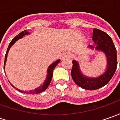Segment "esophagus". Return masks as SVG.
<instances>
[{
    "instance_id": "obj_1",
    "label": "esophagus",
    "mask_w": 120,
    "mask_h": 120,
    "mask_svg": "<svg viewBox=\"0 0 120 120\" xmlns=\"http://www.w3.org/2000/svg\"><path fill=\"white\" fill-rule=\"evenodd\" d=\"M70 57V54L69 53H65L63 54V58L69 57Z\"/></svg>"
}]
</instances>
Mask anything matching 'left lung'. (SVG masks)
<instances>
[{
    "mask_svg": "<svg viewBox=\"0 0 120 120\" xmlns=\"http://www.w3.org/2000/svg\"><path fill=\"white\" fill-rule=\"evenodd\" d=\"M93 41L96 46V49L102 51L107 57V70L101 76L97 78H90L83 75L81 73L79 64L73 60L71 71L73 80L79 87L87 90H98L104 87L113 76L118 66L117 51L112 38L106 33L98 29L93 30ZM91 48H94L90 45Z\"/></svg>",
    "mask_w": 120,
    "mask_h": 120,
    "instance_id": "left-lung-1",
    "label": "left lung"
}]
</instances>
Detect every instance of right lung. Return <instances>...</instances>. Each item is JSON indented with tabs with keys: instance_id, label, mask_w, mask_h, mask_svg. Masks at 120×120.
<instances>
[{
	"instance_id": "add662e5",
	"label": "right lung",
	"mask_w": 120,
	"mask_h": 120,
	"mask_svg": "<svg viewBox=\"0 0 120 120\" xmlns=\"http://www.w3.org/2000/svg\"><path fill=\"white\" fill-rule=\"evenodd\" d=\"M28 34H29V32H27L26 30H23V31L21 32L19 34H18V35H16V37H15V38H14V39L11 41V43H9V45H8V48H7V53H6V55H5L4 63V68L5 63H6V61H7L8 52V51H9L10 48L11 47L12 45L15 43L17 40L20 39H21L22 37H24V36L26 35H28ZM59 62H60V60H57V61H56L55 62H54L53 63H52V64L49 67L48 69H47V78H46V80H45V81L44 82L43 85H41V86H39V87L36 88V89H35L34 90H31V91H21V90H18L17 88L15 87L12 85V84L11 85L13 87H15L16 90H17L18 91H19L20 92H21V93H26V94H39V93H41L42 91H45V90H46V89L48 87L49 85L50 84V83H51V79H52L53 69H55V67L57 66V65L58 63H59Z\"/></svg>"
}]
</instances>
